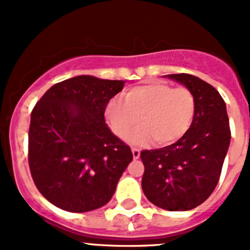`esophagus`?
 Here are the masks:
<instances>
[{"mask_svg":"<svg viewBox=\"0 0 250 250\" xmlns=\"http://www.w3.org/2000/svg\"><path fill=\"white\" fill-rule=\"evenodd\" d=\"M131 151L134 159H139V156H140V149L139 147H131Z\"/></svg>","mask_w":250,"mask_h":250,"instance_id":"34e87169","label":"esophagus"}]
</instances>
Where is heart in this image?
Returning <instances> with one entry per match:
<instances>
[{
  "label": "heart",
  "instance_id": "b5f03b06",
  "mask_svg": "<svg viewBox=\"0 0 250 250\" xmlns=\"http://www.w3.org/2000/svg\"><path fill=\"white\" fill-rule=\"evenodd\" d=\"M196 111L195 96L188 87L169 83H147L127 90L125 100L112 98L105 109L110 129L119 138L143 125L130 140L144 144L154 140L165 146L176 143L189 131Z\"/></svg>",
  "mask_w": 250,
  "mask_h": 250
}]
</instances>
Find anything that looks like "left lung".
I'll return each instance as SVG.
<instances>
[{
    "mask_svg": "<svg viewBox=\"0 0 250 250\" xmlns=\"http://www.w3.org/2000/svg\"><path fill=\"white\" fill-rule=\"evenodd\" d=\"M195 96V118L174 144L143 150L141 187L154 205L170 211L190 210L211 195L219 182L230 143L225 103L215 87L189 74L167 75Z\"/></svg>",
    "mask_w": 250,
    "mask_h": 250,
    "instance_id": "obj_1",
    "label": "left lung"
}]
</instances>
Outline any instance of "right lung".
I'll list each match as a JSON object with an SVG mask.
<instances>
[{
  "mask_svg": "<svg viewBox=\"0 0 250 250\" xmlns=\"http://www.w3.org/2000/svg\"><path fill=\"white\" fill-rule=\"evenodd\" d=\"M124 81L76 76L55 83L31 112L28 165L39 191L60 209L85 213L112 198L132 152L105 124Z\"/></svg>",
  "mask_w": 250,
  "mask_h": 250,
  "instance_id": "1",
  "label": "right lung"
}]
</instances>
